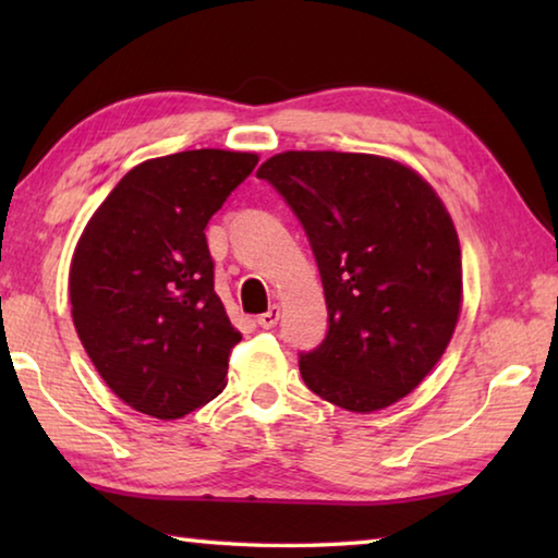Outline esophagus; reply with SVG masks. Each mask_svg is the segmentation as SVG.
<instances>
[{
    "instance_id": "1",
    "label": "esophagus",
    "mask_w": 558,
    "mask_h": 558,
    "mask_svg": "<svg viewBox=\"0 0 558 558\" xmlns=\"http://www.w3.org/2000/svg\"><path fill=\"white\" fill-rule=\"evenodd\" d=\"M278 319H280V307H278V305H270L268 313L258 315V325H260L263 329H270V327L278 325Z\"/></svg>"
}]
</instances>
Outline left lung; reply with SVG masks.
<instances>
[{"label":"left lung","instance_id":"1","mask_svg":"<svg viewBox=\"0 0 558 558\" xmlns=\"http://www.w3.org/2000/svg\"><path fill=\"white\" fill-rule=\"evenodd\" d=\"M258 177L313 245L327 335L300 354L310 391L354 413L386 409L426 379L456 332L462 263L433 186L389 157L280 153Z\"/></svg>","mask_w":558,"mask_h":558}]
</instances>
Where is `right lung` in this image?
<instances>
[{
	"instance_id": "add662e5",
	"label": "right lung",
	"mask_w": 558,
	"mask_h": 558,
	"mask_svg": "<svg viewBox=\"0 0 558 558\" xmlns=\"http://www.w3.org/2000/svg\"><path fill=\"white\" fill-rule=\"evenodd\" d=\"M258 155L186 149L120 179L75 245V332L112 393L172 421L221 393L241 332L214 292L206 223Z\"/></svg>"
}]
</instances>
